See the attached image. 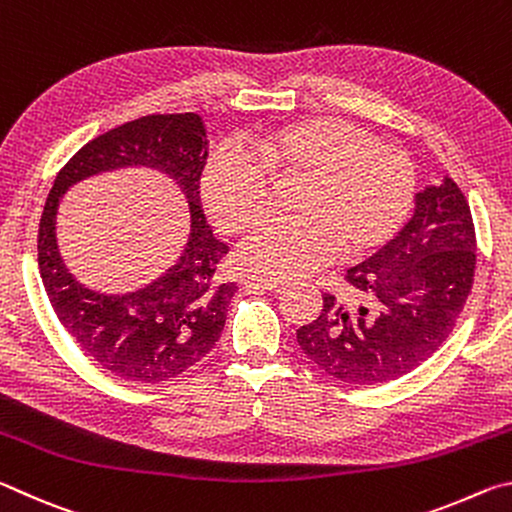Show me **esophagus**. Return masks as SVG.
<instances>
[{
    "label": "esophagus",
    "mask_w": 512,
    "mask_h": 512,
    "mask_svg": "<svg viewBox=\"0 0 512 512\" xmlns=\"http://www.w3.org/2000/svg\"><path fill=\"white\" fill-rule=\"evenodd\" d=\"M248 289H266V291H280L287 287V280H280V277H262V275H250L246 277Z\"/></svg>",
    "instance_id": "obj_1"
}]
</instances>
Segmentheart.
Wrapping results in <instances>:
<instances>
[{"instance_id":"obj_1","label":"heart","mask_w":512,"mask_h":512,"mask_svg":"<svg viewBox=\"0 0 512 512\" xmlns=\"http://www.w3.org/2000/svg\"><path fill=\"white\" fill-rule=\"evenodd\" d=\"M253 155L221 146L207 160L201 192L207 212L228 235H246L271 210L273 183L300 180L291 219L268 221L239 250V262L264 277H296L343 257L386 246L415 198L411 160L350 121L318 117L259 133Z\"/></svg>"}]
</instances>
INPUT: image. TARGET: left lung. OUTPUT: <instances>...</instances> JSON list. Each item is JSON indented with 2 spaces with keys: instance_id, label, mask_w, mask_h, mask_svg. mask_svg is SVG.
<instances>
[{
  "instance_id": "8db88e82",
  "label": "left lung",
  "mask_w": 512,
  "mask_h": 512,
  "mask_svg": "<svg viewBox=\"0 0 512 512\" xmlns=\"http://www.w3.org/2000/svg\"><path fill=\"white\" fill-rule=\"evenodd\" d=\"M472 212L452 178L415 194L397 237L345 273L357 300L323 296L314 323L298 329L307 359L352 386L384 384L427 361L452 332L472 291Z\"/></svg>"
}]
</instances>
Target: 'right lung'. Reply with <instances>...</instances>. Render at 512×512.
<instances>
[{
    "label": "right lung",
    "instance_id": "1",
    "mask_svg": "<svg viewBox=\"0 0 512 512\" xmlns=\"http://www.w3.org/2000/svg\"><path fill=\"white\" fill-rule=\"evenodd\" d=\"M207 133L196 112L149 115L94 137L54 180L38 230V264L60 325L103 370L158 384L196 366L219 341L235 282H219L228 246L212 235L201 207ZM146 166L169 175L186 194L193 225L177 264L142 290L99 294L68 273L57 253L55 214L64 192L99 172Z\"/></svg>",
    "mask_w": 512,
    "mask_h": 512
}]
</instances>
